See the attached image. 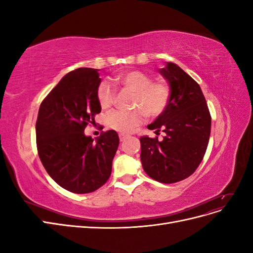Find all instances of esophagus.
Wrapping results in <instances>:
<instances>
[{"instance_id":"34e87169","label":"esophagus","mask_w":253,"mask_h":253,"mask_svg":"<svg viewBox=\"0 0 253 253\" xmlns=\"http://www.w3.org/2000/svg\"><path fill=\"white\" fill-rule=\"evenodd\" d=\"M119 138H120V141H125L126 138H127V135H126V134H119Z\"/></svg>"}]
</instances>
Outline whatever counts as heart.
<instances>
[{
	"instance_id": "b5f03b06",
	"label": "heart",
	"mask_w": 253,
	"mask_h": 253,
	"mask_svg": "<svg viewBox=\"0 0 253 253\" xmlns=\"http://www.w3.org/2000/svg\"><path fill=\"white\" fill-rule=\"evenodd\" d=\"M116 81L120 85L135 93L132 111H114L108 117L111 128L121 133H129L147 120L149 115L163 114L171 99V87L165 81L152 82L151 76L139 71H131L118 75ZM97 97L102 109L111 108L116 97L112 84L102 81L98 86Z\"/></svg>"
}]
</instances>
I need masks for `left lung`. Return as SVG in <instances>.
I'll return each instance as SVG.
<instances>
[{"label": "left lung", "instance_id": "left-lung-1", "mask_svg": "<svg viewBox=\"0 0 253 253\" xmlns=\"http://www.w3.org/2000/svg\"><path fill=\"white\" fill-rule=\"evenodd\" d=\"M171 87L169 105L149 129L166 136L140 137V160L151 178L164 183L185 179L200 166L208 147L211 116L198 83L175 63L167 62L158 70Z\"/></svg>", "mask_w": 253, "mask_h": 253}]
</instances>
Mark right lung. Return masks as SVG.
I'll use <instances>...</instances> for the list:
<instances>
[{"label":"right lung","mask_w":253,"mask_h":253,"mask_svg":"<svg viewBox=\"0 0 253 253\" xmlns=\"http://www.w3.org/2000/svg\"><path fill=\"white\" fill-rule=\"evenodd\" d=\"M99 70L80 67L66 74L42 101L36 124L38 154L50 177L73 193L94 192L110 178L118 134L96 139L84 129L101 112Z\"/></svg>","instance_id":"add662e5"}]
</instances>
